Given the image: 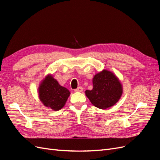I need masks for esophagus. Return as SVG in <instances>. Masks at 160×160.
I'll return each instance as SVG.
<instances>
[{
	"instance_id": "34e87169",
	"label": "esophagus",
	"mask_w": 160,
	"mask_h": 160,
	"mask_svg": "<svg viewBox=\"0 0 160 160\" xmlns=\"http://www.w3.org/2000/svg\"><path fill=\"white\" fill-rule=\"evenodd\" d=\"M82 91H83V88L82 87H78L77 89H74V91L75 92H81Z\"/></svg>"
}]
</instances>
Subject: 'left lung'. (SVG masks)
I'll use <instances>...</instances> for the list:
<instances>
[{"instance_id":"obj_1","label":"left lung","mask_w":160,"mask_h":160,"mask_svg":"<svg viewBox=\"0 0 160 160\" xmlns=\"http://www.w3.org/2000/svg\"><path fill=\"white\" fill-rule=\"evenodd\" d=\"M93 83V89L87 90L85 95L91 103L99 109H107L114 105L122 96V85L110 71L103 70L95 75Z\"/></svg>"}]
</instances>
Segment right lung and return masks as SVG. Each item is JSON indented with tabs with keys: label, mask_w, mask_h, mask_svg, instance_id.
<instances>
[{
	"label": "right lung",
	"mask_w": 160,
	"mask_h": 160,
	"mask_svg": "<svg viewBox=\"0 0 160 160\" xmlns=\"http://www.w3.org/2000/svg\"><path fill=\"white\" fill-rule=\"evenodd\" d=\"M70 95L69 91L61 86L52 76H47L40 85L39 98L46 107L61 109Z\"/></svg>",
	"instance_id": "right-lung-1"
}]
</instances>
